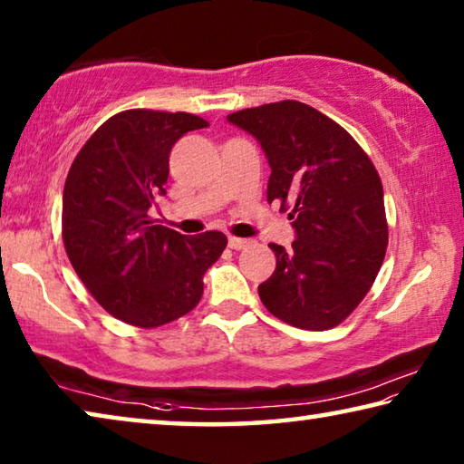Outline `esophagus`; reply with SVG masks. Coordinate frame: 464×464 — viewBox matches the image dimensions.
Segmentation results:
<instances>
[{
  "label": "esophagus",
  "instance_id": "34e87169",
  "mask_svg": "<svg viewBox=\"0 0 464 464\" xmlns=\"http://www.w3.org/2000/svg\"><path fill=\"white\" fill-rule=\"evenodd\" d=\"M249 246V239H241V237H229V247L231 249H243Z\"/></svg>",
  "mask_w": 464,
  "mask_h": 464
}]
</instances>
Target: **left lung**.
<instances>
[{
  "instance_id": "1",
  "label": "left lung",
  "mask_w": 464,
  "mask_h": 464,
  "mask_svg": "<svg viewBox=\"0 0 464 464\" xmlns=\"http://www.w3.org/2000/svg\"><path fill=\"white\" fill-rule=\"evenodd\" d=\"M227 121L254 135L272 174L268 202L288 210L296 239L276 243V270L257 286L274 317L309 332L340 325L371 290L389 243L382 184L371 157L329 116L296 100Z\"/></svg>"
}]
</instances>
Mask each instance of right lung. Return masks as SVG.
<instances>
[{"mask_svg":"<svg viewBox=\"0 0 464 464\" xmlns=\"http://www.w3.org/2000/svg\"><path fill=\"white\" fill-rule=\"evenodd\" d=\"M208 122L188 112L124 110L102 124L72 163L63 190V243L77 276L110 315L151 329L200 303L204 272L227 237H194L155 225L149 208L166 194L169 151Z\"/></svg>","mask_w":464,"mask_h":464,"instance_id":"right-lung-1","label":"right lung"}]
</instances>
